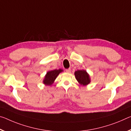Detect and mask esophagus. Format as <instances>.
<instances>
[{
  "instance_id": "1",
  "label": "esophagus",
  "mask_w": 131,
  "mask_h": 131,
  "mask_svg": "<svg viewBox=\"0 0 131 131\" xmlns=\"http://www.w3.org/2000/svg\"><path fill=\"white\" fill-rule=\"evenodd\" d=\"M66 72H68V73H69V72H70V68H69V69H66Z\"/></svg>"
}]
</instances>
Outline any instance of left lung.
I'll use <instances>...</instances> for the list:
<instances>
[{
  "label": "left lung",
  "instance_id": "left-lung-1",
  "mask_svg": "<svg viewBox=\"0 0 131 131\" xmlns=\"http://www.w3.org/2000/svg\"><path fill=\"white\" fill-rule=\"evenodd\" d=\"M76 80L80 84L83 86L88 85L90 82V77L84 70H79L74 72Z\"/></svg>",
  "mask_w": 131,
  "mask_h": 131
}]
</instances>
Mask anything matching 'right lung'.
Segmentation results:
<instances>
[{
  "label": "right lung",
  "instance_id": "1",
  "mask_svg": "<svg viewBox=\"0 0 131 131\" xmlns=\"http://www.w3.org/2000/svg\"><path fill=\"white\" fill-rule=\"evenodd\" d=\"M63 71V70L61 69H55L51 71H49L47 72L46 76L45 77L44 80H43V83L46 85H51L53 83L55 79L57 78L58 74H59L61 72Z\"/></svg>",
  "mask_w": 131,
  "mask_h": 131
}]
</instances>
